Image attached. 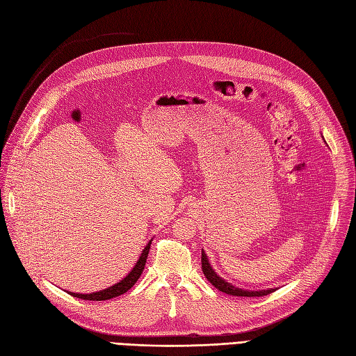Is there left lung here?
<instances>
[{"instance_id":"8db88e82","label":"left lung","mask_w":356,"mask_h":356,"mask_svg":"<svg viewBox=\"0 0 356 356\" xmlns=\"http://www.w3.org/2000/svg\"><path fill=\"white\" fill-rule=\"evenodd\" d=\"M202 271L204 274V277L207 278V281H211V284L213 287H216L218 290H220L222 293H227V295L231 296H241V298H261V296H266L269 293H273L274 289H268V290H243L238 289L236 286H232L228 281H225L222 277H219L215 269L211 266L209 261H207V256L202 249Z\"/></svg>"}]
</instances>
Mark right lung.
<instances>
[{"mask_svg":"<svg viewBox=\"0 0 356 356\" xmlns=\"http://www.w3.org/2000/svg\"><path fill=\"white\" fill-rule=\"evenodd\" d=\"M150 244H152V240L147 243V246L144 248V250H143V253L140 256V259L137 261L136 266L131 269V273L124 280H120L119 283H116L115 286H110V287H107L104 290L95 291V293H90V295H82V293H72V291H70V295L73 298L83 299V300H108V299H113V298H118L120 295H124V293H127L134 284L137 283V280L143 274V269H144V265H145V261H147V256H149V252H150Z\"/></svg>","mask_w":356,"mask_h":356,"instance_id":"obj_1","label":"right lung"}]
</instances>
